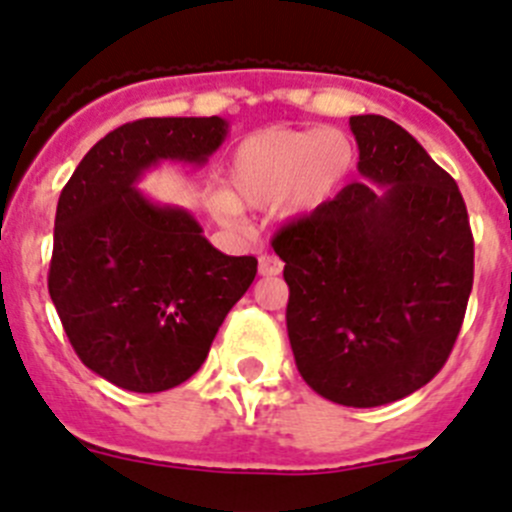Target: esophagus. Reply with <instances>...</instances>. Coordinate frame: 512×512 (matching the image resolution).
<instances>
[{
	"label": "esophagus",
	"instance_id": "1",
	"mask_svg": "<svg viewBox=\"0 0 512 512\" xmlns=\"http://www.w3.org/2000/svg\"><path fill=\"white\" fill-rule=\"evenodd\" d=\"M257 270H260L262 278H273V275L283 273V260H280V257H275V255H260Z\"/></svg>",
	"mask_w": 512,
	"mask_h": 512
}]
</instances>
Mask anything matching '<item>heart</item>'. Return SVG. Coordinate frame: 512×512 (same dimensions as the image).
Masks as SVG:
<instances>
[{
	"label": "heart",
	"mask_w": 512,
	"mask_h": 512,
	"mask_svg": "<svg viewBox=\"0 0 512 512\" xmlns=\"http://www.w3.org/2000/svg\"><path fill=\"white\" fill-rule=\"evenodd\" d=\"M352 165V140L336 127H267L237 142L227 168L229 196L219 193L214 209L227 222L237 216V204L275 206L280 219H298L331 199Z\"/></svg>",
	"instance_id": "1"
}]
</instances>
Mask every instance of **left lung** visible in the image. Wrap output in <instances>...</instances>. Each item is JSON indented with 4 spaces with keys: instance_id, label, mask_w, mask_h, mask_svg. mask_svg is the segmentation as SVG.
I'll list each match as a JSON object with an SVG mask.
<instances>
[{
    "instance_id": "8db88e82",
    "label": "left lung",
    "mask_w": 512,
    "mask_h": 512,
    "mask_svg": "<svg viewBox=\"0 0 512 512\" xmlns=\"http://www.w3.org/2000/svg\"><path fill=\"white\" fill-rule=\"evenodd\" d=\"M359 181L273 239L290 288L298 372L339 405L375 408L423 388L462 329L474 278L454 178L380 114L349 117Z\"/></svg>"
}]
</instances>
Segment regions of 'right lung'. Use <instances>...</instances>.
<instances>
[{
    "label": "right lung",
    "instance_id": "right-lung-1",
    "mask_svg": "<svg viewBox=\"0 0 512 512\" xmlns=\"http://www.w3.org/2000/svg\"><path fill=\"white\" fill-rule=\"evenodd\" d=\"M222 117H150L101 137L55 211L48 290L86 367L130 393H163L204 365L216 331L257 275L216 250L196 216L137 188L160 163L204 168Z\"/></svg>",
    "mask_w": 512,
    "mask_h": 512
}]
</instances>
